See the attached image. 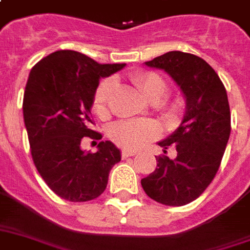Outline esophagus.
Here are the masks:
<instances>
[{
	"mask_svg": "<svg viewBox=\"0 0 250 250\" xmlns=\"http://www.w3.org/2000/svg\"><path fill=\"white\" fill-rule=\"evenodd\" d=\"M133 155H136V151H129V150H123L121 151V157L124 159L127 158V157H133Z\"/></svg>",
	"mask_w": 250,
	"mask_h": 250,
	"instance_id": "1",
	"label": "esophagus"
}]
</instances>
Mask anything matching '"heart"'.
<instances>
[{
  "label": "heart",
  "mask_w": 250,
  "mask_h": 250,
  "mask_svg": "<svg viewBox=\"0 0 250 250\" xmlns=\"http://www.w3.org/2000/svg\"><path fill=\"white\" fill-rule=\"evenodd\" d=\"M132 83L147 100L157 103L165 96L167 85L159 75L150 71H141L132 76ZM114 89V82L106 79L99 84L93 95V110L101 120L109 117L110 99ZM159 129L157 124L149 120H133L113 124L109 129V137L120 147L138 150L147 142L157 138Z\"/></svg>",
  "instance_id": "1"
}]
</instances>
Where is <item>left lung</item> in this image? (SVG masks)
Masks as SVG:
<instances>
[{"instance_id": "left-lung-1", "label": "left lung", "mask_w": 250, "mask_h": 250, "mask_svg": "<svg viewBox=\"0 0 250 250\" xmlns=\"http://www.w3.org/2000/svg\"><path fill=\"white\" fill-rule=\"evenodd\" d=\"M146 65L165 69L186 97L181 126L159 145L176 149V158L158 155L157 168L141 181L146 195L165 206H185L211 185L230 134V110L223 82L207 62L182 51H170Z\"/></svg>"}]
</instances>
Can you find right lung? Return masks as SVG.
I'll list each match as a JSON object with an SVG mask.
<instances>
[{
	"mask_svg": "<svg viewBox=\"0 0 250 250\" xmlns=\"http://www.w3.org/2000/svg\"><path fill=\"white\" fill-rule=\"evenodd\" d=\"M125 63L100 64L82 52L61 50L34 65L23 96V120L34 165L46 185L68 202H88L106 188L109 171L121 161L110 141L99 151L82 150L84 137L101 140L91 129V108L100 78Z\"/></svg>",
	"mask_w": 250,
	"mask_h": 250,
	"instance_id": "right-lung-1",
	"label": "right lung"
}]
</instances>
